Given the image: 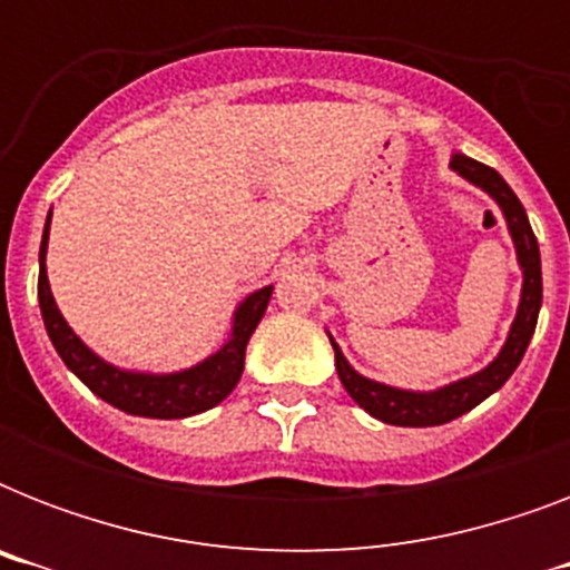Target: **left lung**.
<instances>
[{
  "label": "left lung",
  "instance_id": "obj_1",
  "mask_svg": "<svg viewBox=\"0 0 570 570\" xmlns=\"http://www.w3.org/2000/svg\"><path fill=\"white\" fill-rule=\"evenodd\" d=\"M450 168L468 183H473L476 189L485 191L505 218L509 236L514 242V257L521 266L523 284H521V302H518V313H514L512 328L505 334L503 348L497 352V357L488 366H482L479 373L464 375L459 381H450L438 390H405L393 387V384H381L375 379H366L348 364L343 348L334 343L328 334L331 346H334V364H337V375L343 381V387L357 405L364 407L366 414H373L375 420L390 425H443L455 420V416L468 414L470 407H476L479 402H485L491 393L503 387L509 375L518 370L523 352L530 346L532 334H535V322H539L541 311V254L535 233L530 227L527 209L518 200L509 183L488 165L476 163L464 154L450 156Z\"/></svg>",
  "mask_w": 570,
  "mask_h": 570
}]
</instances>
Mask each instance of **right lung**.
Masks as SVG:
<instances>
[{"instance_id": "obj_1", "label": "right lung", "mask_w": 570, "mask_h": 570, "mask_svg": "<svg viewBox=\"0 0 570 570\" xmlns=\"http://www.w3.org/2000/svg\"><path fill=\"white\" fill-rule=\"evenodd\" d=\"M49 222H52V213L47 215V227H43V239H40V316H43V325H47V334L58 357L85 387L97 393L102 402L127 411V414L150 416V420H183V416L204 414V411L218 405L222 399L230 396V390L239 384L242 370H245V346L263 320L275 286H263L236 304L230 334L224 340V346L204 357L200 364L189 366V370H177V373L124 370V366L102 361L94 348L85 346L79 334L67 325V320L58 311L47 277Z\"/></svg>"}]
</instances>
